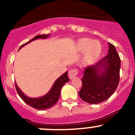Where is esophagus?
Segmentation results:
<instances>
[{
  "label": "esophagus",
  "mask_w": 135,
  "mask_h": 135,
  "mask_svg": "<svg viewBox=\"0 0 135 135\" xmlns=\"http://www.w3.org/2000/svg\"><path fill=\"white\" fill-rule=\"evenodd\" d=\"M78 74V70L76 69H72L69 71V78L70 79H73Z\"/></svg>",
  "instance_id": "esophagus-1"
}]
</instances>
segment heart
Masks as SVG:
<instances>
[{
	"label": "heart",
	"mask_w": 135,
	"mask_h": 135,
	"mask_svg": "<svg viewBox=\"0 0 135 135\" xmlns=\"http://www.w3.org/2000/svg\"><path fill=\"white\" fill-rule=\"evenodd\" d=\"M78 49L81 53H84L83 64L90 65L95 63L101 53V45L97 42L89 38H82L78 41Z\"/></svg>",
	"instance_id": "b5f03b06"
}]
</instances>
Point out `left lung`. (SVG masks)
<instances>
[{
  "instance_id": "obj_1",
  "label": "left lung",
  "mask_w": 135,
  "mask_h": 135,
  "mask_svg": "<svg viewBox=\"0 0 135 135\" xmlns=\"http://www.w3.org/2000/svg\"><path fill=\"white\" fill-rule=\"evenodd\" d=\"M108 54L95 65L86 68L82 78V86L78 92L82 100L97 104L109 98L120 81V59L115 46L108 45Z\"/></svg>"
}]
</instances>
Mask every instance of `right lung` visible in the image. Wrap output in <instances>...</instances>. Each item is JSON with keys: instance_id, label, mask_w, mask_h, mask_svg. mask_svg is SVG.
Wrapping results in <instances>:
<instances>
[{"instance_id": "add662e5", "label": "right lung", "mask_w": 135, "mask_h": 135, "mask_svg": "<svg viewBox=\"0 0 135 135\" xmlns=\"http://www.w3.org/2000/svg\"><path fill=\"white\" fill-rule=\"evenodd\" d=\"M49 36H50V34L36 36L34 38H32V40L25 43L24 45H21L20 46V49H21L23 46L27 45L32 41H34V40L39 38L45 39L46 38H48ZM69 80H70V79H69L68 76V71H66L64 74H62L59 78L56 80L53 85L51 87V89H50L49 91L46 95L40 97H38V98H32V97L26 96L23 92L20 90V88L17 86V84L16 82H15V88H16L17 92L18 95L23 99L25 103H27V105H29L32 108H35V109H40V110L42 109H42H49V108L54 105L57 103V101L59 100V96H60L61 89L63 87V86L66 82H68Z\"/></svg>"}]
</instances>
